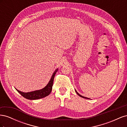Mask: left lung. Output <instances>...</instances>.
I'll list each match as a JSON object with an SVG mask.
<instances>
[{"label":"left lung","mask_w":127,"mask_h":127,"mask_svg":"<svg viewBox=\"0 0 127 127\" xmlns=\"http://www.w3.org/2000/svg\"><path fill=\"white\" fill-rule=\"evenodd\" d=\"M75 91H76V93L77 94V95H79V96H80V97H83V98H86V99H90V98H87V97H84V96H82L81 95H80L78 93V92H77L76 91V90H75Z\"/></svg>","instance_id":"8db88e82"}]
</instances>
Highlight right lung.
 I'll use <instances>...</instances> for the list:
<instances>
[{
    "mask_svg": "<svg viewBox=\"0 0 127 127\" xmlns=\"http://www.w3.org/2000/svg\"><path fill=\"white\" fill-rule=\"evenodd\" d=\"M58 70V68H57V69H56L55 71L53 72L51 77V79L49 80V82L47 85L41 90H36L32 92L25 93V92L20 91L19 90H17L16 88H15V89L16 90V91L22 96H23L26 99H31V100H34V99H38L40 98H44L46 96H48L51 93L52 89L53 79H54L55 76Z\"/></svg>",
    "mask_w": 127,
    "mask_h": 127,
    "instance_id": "obj_1",
    "label": "right lung"
}]
</instances>
